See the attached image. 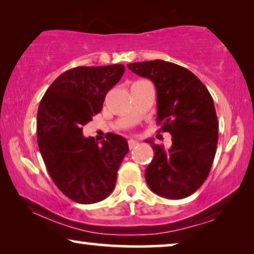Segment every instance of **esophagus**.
Returning a JSON list of instances; mask_svg holds the SVG:
<instances>
[{
	"instance_id": "1",
	"label": "esophagus",
	"mask_w": 254,
	"mask_h": 254,
	"mask_svg": "<svg viewBox=\"0 0 254 254\" xmlns=\"http://www.w3.org/2000/svg\"><path fill=\"white\" fill-rule=\"evenodd\" d=\"M137 144H138V142H137V141H135V140H133V138H130V140L128 141V145H129V148H130V149H134L135 147H136Z\"/></svg>"
}]
</instances>
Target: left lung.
Masks as SVG:
<instances>
[{"mask_svg": "<svg viewBox=\"0 0 254 254\" xmlns=\"http://www.w3.org/2000/svg\"><path fill=\"white\" fill-rule=\"evenodd\" d=\"M127 67L154 82L159 131L172 136L170 149L147 141L155 151L145 170L148 186L168 199L189 196L207 179L216 152L218 123L213 97L192 71L172 62H134Z\"/></svg>", "mask_w": 254, "mask_h": 254, "instance_id": "left-lung-1", "label": "left lung"}]
</instances>
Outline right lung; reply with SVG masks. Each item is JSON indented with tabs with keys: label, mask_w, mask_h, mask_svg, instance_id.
I'll list each match as a JSON object with an SVG mask.
<instances>
[{
	"label": "right lung",
	"mask_w": 254,
	"mask_h": 254,
	"mask_svg": "<svg viewBox=\"0 0 254 254\" xmlns=\"http://www.w3.org/2000/svg\"><path fill=\"white\" fill-rule=\"evenodd\" d=\"M124 72V64L69 69L52 83L40 102V154L55 185L75 202L96 203L109 196L129 151L120 135L110 133L102 144L82 135L83 126L102 111L106 93Z\"/></svg>",
	"instance_id": "right-lung-1"
}]
</instances>
